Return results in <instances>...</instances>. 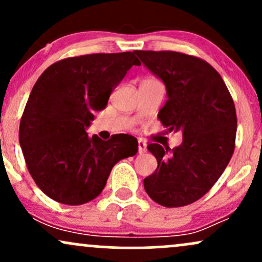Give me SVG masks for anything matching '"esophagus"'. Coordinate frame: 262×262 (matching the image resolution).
I'll list each match as a JSON object with an SVG mask.
<instances>
[{"mask_svg":"<svg viewBox=\"0 0 262 262\" xmlns=\"http://www.w3.org/2000/svg\"><path fill=\"white\" fill-rule=\"evenodd\" d=\"M146 151V143L144 140L138 141V152L139 154H144Z\"/></svg>","mask_w":262,"mask_h":262,"instance_id":"34e87169","label":"esophagus"}]
</instances>
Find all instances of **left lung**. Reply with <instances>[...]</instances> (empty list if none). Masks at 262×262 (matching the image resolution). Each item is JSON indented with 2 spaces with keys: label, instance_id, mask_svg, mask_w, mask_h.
Returning <instances> with one entry per match:
<instances>
[{
  "label": "left lung",
  "instance_id": "obj_1",
  "mask_svg": "<svg viewBox=\"0 0 262 262\" xmlns=\"http://www.w3.org/2000/svg\"><path fill=\"white\" fill-rule=\"evenodd\" d=\"M143 64L164 81L167 101L158 118L169 132L181 130L180 146L150 143L158 160L144 179L152 201L167 208L203 197L229 164L235 149L236 111L218 71L197 56L171 50H135Z\"/></svg>",
  "mask_w": 262,
  "mask_h": 262
}]
</instances>
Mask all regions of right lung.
Returning a JSON list of instances; mask_svg holds the SVG:
<instances>
[{
  "instance_id": "right-lung-1",
  "label": "right lung",
  "mask_w": 262,
  "mask_h": 262,
  "mask_svg": "<svg viewBox=\"0 0 262 262\" xmlns=\"http://www.w3.org/2000/svg\"><path fill=\"white\" fill-rule=\"evenodd\" d=\"M133 65L134 53L87 54L50 65L33 87L19 123V144L29 173L52 200L80 206L103 191L112 167L138 151L132 135L107 141L86 129L104 110L113 89Z\"/></svg>"
}]
</instances>
